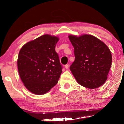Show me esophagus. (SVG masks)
<instances>
[{"instance_id":"1","label":"esophagus","mask_w":124,"mask_h":124,"mask_svg":"<svg viewBox=\"0 0 124 124\" xmlns=\"http://www.w3.org/2000/svg\"><path fill=\"white\" fill-rule=\"evenodd\" d=\"M65 68H66V69H69V64H66V65H65Z\"/></svg>"}]
</instances>
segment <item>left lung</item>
<instances>
[{
	"mask_svg": "<svg viewBox=\"0 0 124 124\" xmlns=\"http://www.w3.org/2000/svg\"><path fill=\"white\" fill-rule=\"evenodd\" d=\"M74 47L75 61L70 70L78 83L93 89L103 85L107 79L112 62L108 46L91 35L78 37L69 35Z\"/></svg>",
	"mask_w": 124,
	"mask_h": 124,
	"instance_id": "1",
	"label": "left lung"
}]
</instances>
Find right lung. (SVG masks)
Segmentation results:
<instances>
[{
    "label": "right lung",
    "mask_w": 124,
    "mask_h": 124,
    "mask_svg": "<svg viewBox=\"0 0 124 124\" xmlns=\"http://www.w3.org/2000/svg\"><path fill=\"white\" fill-rule=\"evenodd\" d=\"M59 38L44 35L23 45L18 54V70L25 87L41 95L56 85L62 72L55 46Z\"/></svg>",
    "instance_id": "add662e5"
}]
</instances>
